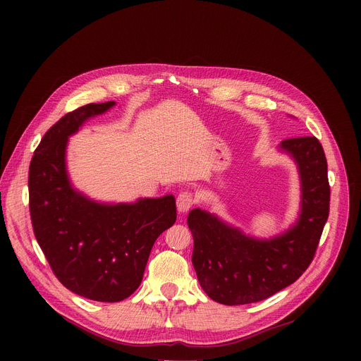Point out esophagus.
I'll return each mask as SVG.
<instances>
[{"mask_svg": "<svg viewBox=\"0 0 361 361\" xmlns=\"http://www.w3.org/2000/svg\"><path fill=\"white\" fill-rule=\"evenodd\" d=\"M195 203V197L190 192H181L178 196H177V209L178 212L184 214L187 212L190 207L193 206Z\"/></svg>", "mask_w": 361, "mask_h": 361, "instance_id": "esophagus-1", "label": "esophagus"}]
</instances>
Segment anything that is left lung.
Here are the masks:
<instances>
[{
    "label": "left lung",
    "instance_id": "left-lung-1",
    "mask_svg": "<svg viewBox=\"0 0 361 361\" xmlns=\"http://www.w3.org/2000/svg\"><path fill=\"white\" fill-rule=\"evenodd\" d=\"M300 177V212L288 230L271 238H256L207 211L187 218L195 240L192 262L200 287L226 306L268 298L295 282L316 253L329 215V183L325 152L313 136L281 142Z\"/></svg>",
    "mask_w": 361,
    "mask_h": 361
}]
</instances>
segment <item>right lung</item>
Returning <instances> with one entry per match:
<instances>
[{"instance_id": "1", "label": "right lung", "mask_w": 361, "mask_h": 361, "mask_svg": "<svg viewBox=\"0 0 361 361\" xmlns=\"http://www.w3.org/2000/svg\"><path fill=\"white\" fill-rule=\"evenodd\" d=\"M112 106L89 104L66 114L45 133L29 168L33 231L52 272L74 294L104 302L139 288L154 243L177 219L173 195L108 203L73 185L68 137Z\"/></svg>"}]
</instances>
